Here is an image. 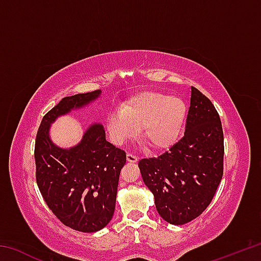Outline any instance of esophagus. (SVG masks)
Listing matches in <instances>:
<instances>
[{"mask_svg": "<svg viewBox=\"0 0 261 261\" xmlns=\"http://www.w3.org/2000/svg\"><path fill=\"white\" fill-rule=\"evenodd\" d=\"M126 160L129 162H137V161H138V156H136L135 154H132V153H127L126 154Z\"/></svg>", "mask_w": 261, "mask_h": 261, "instance_id": "1", "label": "esophagus"}]
</instances>
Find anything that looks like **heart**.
<instances>
[{"instance_id":"heart-1","label":"heart","mask_w":261,"mask_h":261,"mask_svg":"<svg viewBox=\"0 0 261 261\" xmlns=\"http://www.w3.org/2000/svg\"><path fill=\"white\" fill-rule=\"evenodd\" d=\"M187 116V106L178 96L147 92L122 110L107 117V129L115 144L121 145L138 134L149 148L165 149L178 139Z\"/></svg>"}]
</instances>
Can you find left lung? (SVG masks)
Returning a JSON list of instances; mask_svg holds the SVG:
<instances>
[{"label":"left lung","mask_w":261,"mask_h":261,"mask_svg":"<svg viewBox=\"0 0 261 261\" xmlns=\"http://www.w3.org/2000/svg\"><path fill=\"white\" fill-rule=\"evenodd\" d=\"M223 154L218 110L192 86L184 136L167 152L144 158L138 163L163 220L178 226L207 208L222 179Z\"/></svg>","instance_id":"1"}]
</instances>
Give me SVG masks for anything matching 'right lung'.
Instances as JSON below:
<instances>
[{
  "mask_svg": "<svg viewBox=\"0 0 261 261\" xmlns=\"http://www.w3.org/2000/svg\"><path fill=\"white\" fill-rule=\"evenodd\" d=\"M99 95L96 90L62 99L43 116L34 146L35 179L47 206L62 223L83 232L98 231L112 220L126 154L106 140L101 124L88 127L81 143L70 149L55 146L48 130L60 115Z\"/></svg>",
  "mask_w": 261,
  "mask_h": 261,
  "instance_id": "1",
  "label": "right lung"
}]
</instances>
